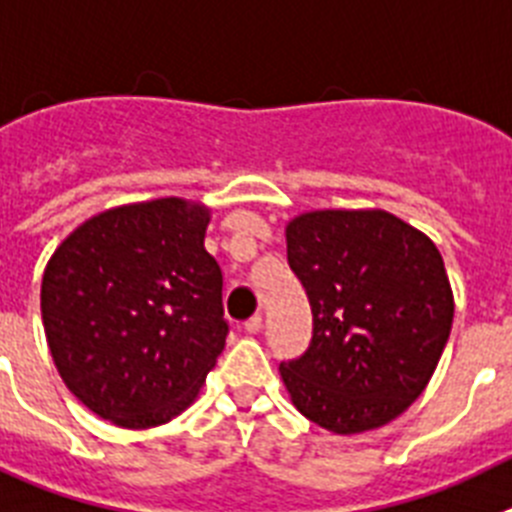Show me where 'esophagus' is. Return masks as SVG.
I'll return each mask as SVG.
<instances>
[{
	"label": "esophagus",
	"mask_w": 512,
	"mask_h": 512,
	"mask_svg": "<svg viewBox=\"0 0 512 512\" xmlns=\"http://www.w3.org/2000/svg\"><path fill=\"white\" fill-rule=\"evenodd\" d=\"M262 330V317L260 314H255V317H250L247 322H244V332H250V335H257V332Z\"/></svg>",
	"instance_id": "obj_1"
}]
</instances>
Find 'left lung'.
Wrapping results in <instances>:
<instances>
[{"mask_svg":"<svg viewBox=\"0 0 512 512\" xmlns=\"http://www.w3.org/2000/svg\"><path fill=\"white\" fill-rule=\"evenodd\" d=\"M286 250L314 314L309 350L281 363L293 407L337 435L397 420L451 335L453 291L435 242L381 208H324L288 221Z\"/></svg>","mask_w":512,"mask_h":512,"instance_id":"obj_1","label":"left lung"}]
</instances>
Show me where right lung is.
<instances>
[{"mask_svg":"<svg viewBox=\"0 0 512 512\" xmlns=\"http://www.w3.org/2000/svg\"><path fill=\"white\" fill-rule=\"evenodd\" d=\"M211 208L126 203L82 221L43 270L41 314L66 389L118 428L170 422L201 394L226 342Z\"/></svg>","mask_w":512,"mask_h":512,"instance_id":"add662e5","label":"right lung"}]
</instances>
